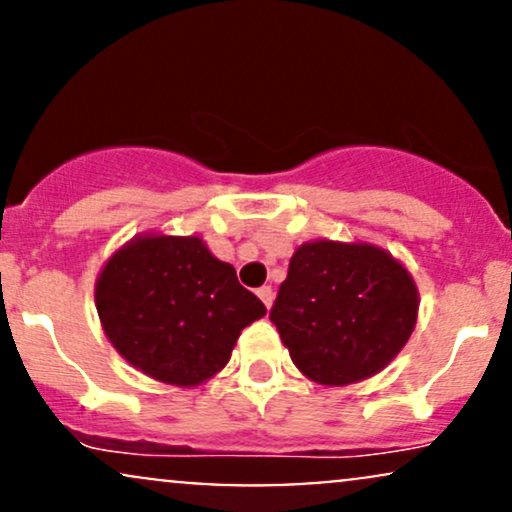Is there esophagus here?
I'll use <instances>...</instances> for the list:
<instances>
[{
  "label": "esophagus",
  "mask_w": 512,
  "mask_h": 512,
  "mask_svg": "<svg viewBox=\"0 0 512 512\" xmlns=\"http://www.w3.org/2000/svg\"><path fill=\"white\" fill-rule=\"evenodd\" d=\"M257 296H260V301L267 305V308H272V303H274L272 286H262V289H257Z\"/></svg>",
  "instance_id": "1"
}]
</instances>
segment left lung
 <instances>
[{
  "label": "left lung",
  "mask_w": 512,
  "mask_h": 512,
  "mask_svg": "<svg viewBox=\"0 0 512 512\" xmlns=\"http://www.w3.org/2000/svg\"><path fill=\"white\" fill-rule=\"evenodd\" d=\"M416 313L414 279L390 252L313 240L293 252L269 320L303 375L320 385H351L402 351Z\"/></svg>",
  "instance_id": "left-lung-1"
}]
</instances>
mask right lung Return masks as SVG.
Listing matches in <instances>:
<instances>
[{
  "instance_id": "obj_1",
  "label": "right lung",
  "mask_w": 512,
  "mask_h": 512,
  "mask_svg": "<svg viewBox=\"0 0 512 512\" xmlns=\"http://www.w3.org/2000/svg\"><path fill=\"white\" fill-rule=\"evenodd\" d=\"M96 308L117 354L149 378L195 387L267 313L197 236H137L105 262Z\"/></svg>"
}]
</instances>
